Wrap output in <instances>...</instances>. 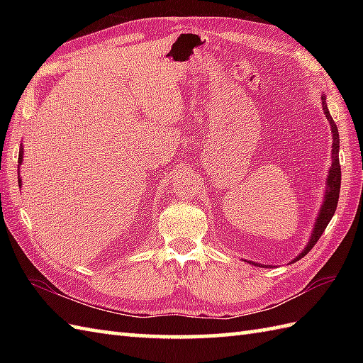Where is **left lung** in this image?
<instances>
[{"label": "left lung", "instance_id": "left-lung-1", "mask_svg": "<svg viewBox=\"0 0 363 363\" xmlns=\"http://www.w3.org/2000/svg\"><path fill=\"white\" fill-rule=\"evenodd\" d=\"M321 106H323V111H325L326 118L330 125V133H333V154H330V159H333V164H330L329 168V173L326 177V190H325V196H323V203L320 207V212L317 215V220H315V225L312 229V234L309 242L304 246V250L301 251L298 256L291 260L296 262L301 257H304L307 252H309L313 245L318 242V238L321 237V234L325 233L326 226L329 225L330 218L334 217L335 209H337V203H338V195H340V181H342V172H340V162H338V150H340V137H338V129L337 125L334 123L333 117H330L329 109H328V104H326V96H321ZM248 262V264H252L256 267H264L262 264H256V262H251V260H245Z\"/></svg>", "mask_w": 363, "mask_h": 363}]
</instances>
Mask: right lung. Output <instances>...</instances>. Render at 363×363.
I'll use <instances>...</instances> for the list:
<instances>
[{
	"mask_svg": "<svg viewBox=\"0 0 363 363\" xmlns=\"http://www.w3.org/2000/svg\"><path fill=\"white\" fill-rule=\"evenodd\" d=\"M21 162H23V146H21V150H20V156H18V167L21 165ZM18 186H21V177H20V174H18Z\"/></svg>",
	"mask_w": 363,
	"mask_h": 363,
	"instance_id": "obj_1",
	"label": "right lung"
}]
</instances>
